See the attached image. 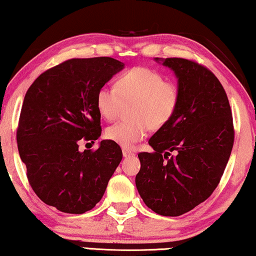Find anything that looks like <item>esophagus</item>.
I'll return each mask as SVG.
<instances>
[{
	"mask_svg": "<svg viewBox=\"0 0 256 256\" xmlns=\"http://www.w3.org/2000/svg\"><path fill=\"white\" fill-rule=\"evenodd\" d=\"M122 156L132 157V156H134V152H132L131 150H128V148H122Z\"/></svg>",
	"mask_w": 256,
	"mask_h": 256,
	"instance_id": "obj_1",
	"label": "esophagus"
}]
</instances>
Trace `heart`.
I'll list each match as a JSON object with an SVG mask.
<instances>
[{
  "label": "heart",
  "instance_id": "1",
  "mask_svg": "<svg viewBox=\"0 0 256 256\" xmlns=\"http://www.w3.org/2000/svg\"><path fill=\"white\" fill-rule=\"evenodd\" d=\"M180 99L178 84L166 80L160 72L146 67H134L116 80V87L104 86L96 93V104L106 120H113L124 105L132 104V120L108 126L105 137L130 148L148 134V128L160 130L174 117Z\"/></svg>",
  "mask_w": 256,
  "mask_h": 256
}]
</instances>
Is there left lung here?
I'll list each match as a JSON object with an SVG mask.
<instances>
[{"label":"left lung","mask_w":256,"mask_h":256,"mask_svg":"<svg viewBox=\"0 0 256 256\" xmlns=\"http://www.w3.org/2000/svg\"><path fill=\"white\" fill-rule=\"evenodd\" d=\"M174 70L180 99L174 117L138 154L136 186L163 216H180L204 202L218 186L234 144L232 110L215 74L192 60L156 58Z\"/></svg>","instance_id":"8db88e82"}]
</instances>
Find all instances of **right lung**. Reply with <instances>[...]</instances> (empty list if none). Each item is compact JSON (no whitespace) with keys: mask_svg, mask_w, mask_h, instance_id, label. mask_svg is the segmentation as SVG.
Wrapping results in <instances>:
<instances>
[{"mask_svg":"<svg viewBox=\"0 0 256 256\" xmlns=\"http://www.w3.org/2000/svg\"><path fill=\"white\" fill-rule=\"evenodd\" d=\"M122 68L108 56L70 59L40 74L26 93L16 132L18 154L34 192L60 212L94 208L120 163L117 143L102 140L96 151L82 152L79 142L102 134L96 93Z\"/></svg>","mask_w":256,"mask_h":256,"instance_id":"1","label":"right lung"}]
</instances>
